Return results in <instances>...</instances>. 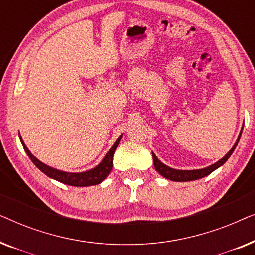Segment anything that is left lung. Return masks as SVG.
Masks as SVG:
<instances>
[{
    "label": "left lung",
    "mask_w": 255,
    "mask_h": 255,
    "mask_svg": "<svg viewBox=\"0 0 255 255\" xmlns=\"http://www.w3.org/2000/svg\"><path fill=\"white\" fill-rule=\"evenodd\" d=\"M242 132H243V128H242V131H240V134H239L238 139H237L236 144L233 145V147L228 152V154H225V156H223L221 160H218V161L214 163V165L205 167V168H202V169H194V170L174 169V168H170V167H168V166H166L165 163H162L158 158H156V155L154 154V153L152 152L155 170L160 174V175H162L163 177H166V179H168L170 181H175V182H186V181H193V180L202 179V177H204V176L209 175V174H211L215 169H217L218 167L224 165V163L226 162V160H228L230 156H231L233 151H235L236 146L238 145V141L240 139V135H242Z\"/></svg>",
    "instance_id": "8db88e82"
}]
</instances>
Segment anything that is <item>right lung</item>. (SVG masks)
Segmentation results:
<instances>
[{
    "mask_svg": "<svg viewBox=\"0 0 255 255\" xmlns=\"http://www.w3.org/2000/svg\"><path fill=\"white\" fill-rule=\"evenodd\" d=\"M121 138L122 135L117 139L116 142L113 145V147L109 149V152L107 153L102 161H101L95 168L86 170V172H81V173H68V172H62V170L55 169L53 167H50L39 161V160H38L36 156L29 151V148L26 147L19 135L20 142H22L24 151H25L26 154L29 155L31 161L37 166V168H39L41 172L46 174V175L48 177H51V179H54L59 181V182L68 184V186H74V187L95 186V184H99L102 182V181L109 175L110 170L113 169V156H114L115 149L117 148L118 144H120Z\"/></svg>",
    "mask_w": 255,
    "mask_h": 255,
    "instance_id": "right-lung-1",
    "label": "right lung"
}]
</instances>
